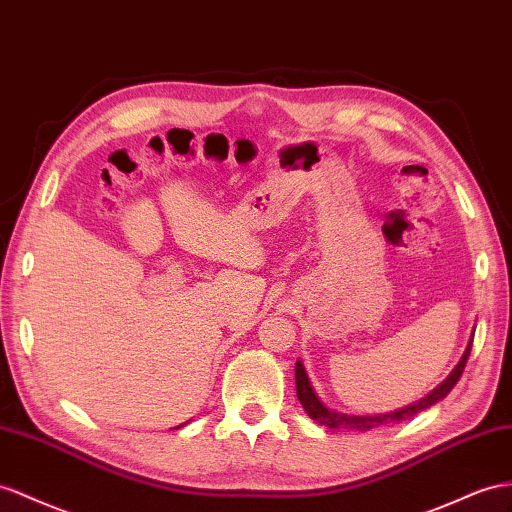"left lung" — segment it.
Here are the masks:
<instances>
[{
    "label": "left lung",
    "mask_w": 512,
    "mask_h": 512,
    "mask_svg": "<svg viewBox=\"0 0 512 512\" xmlns=\"http://www.w3.org/2000/svg\"><path fill=\"white\" fill-rule=\"evenodd\" d=\"M471 342H474V333H471L469 344L465 348V355L458 361L456 368L450 372V376L445 378V381L432 389L426 398H422L419 402H413L409 406H404V409H398L393 413H383V415H346V413H337L333 409H329L320 398L318 393L313 391L311 381L307 376V370L303 361H296V396L303 404V409L307 411V415L313 419V422H318L326 428H335V430H370L376 426H383V424H391V422H402L406 417H413L419 411L428 409V406L437 404L439 400H443L448 393L452 391V387L458 383V378H461L463 370H465V363L469 359V352H471Z\"/></svg>",
    "instance_id": "obj_1"
}]
</instances>
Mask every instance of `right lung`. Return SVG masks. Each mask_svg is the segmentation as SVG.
Masks as SVG:
<instances>
[{
	"instance_id": "right-lung-1",
	"label": "right lung",
	"mask_w": 512,
	"mask_h": 512,
	"mask_svg": "<svg viewBox=\"0 0 512 512\" xmlns=\"http://www.w3.org/2000/svg\"><path fill=\"white\" fill-rule=\"evenodd\" d=\"M181 426H183V424H181ZM177 428H179V426H177Z\"/></svg>"
}]
</instances>
